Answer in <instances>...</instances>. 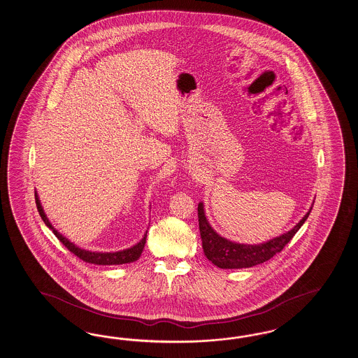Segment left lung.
Returning a JSON list of instances; mask_svg holds the SVG:
<instances>
[{
	"instance_id": "left-lung-1",
	"label": "left lung",
	"mask_w": 358,
	"mask_h": 358,
	"mask_svg": "<svg viewBox=\"0 0 358 358\" xmlns=\"http://www.w3.org/2000/svg\"><path fill=\"white\" fill-rule=\"evenodd\" d=\"M310 211L293 229H290L289 232L284 233L276 238H272L270 241L259 245H243L222 238V236L215 232L206 219L203 203H199L198 222L204 254L207 259L213 262L219 268H249L252 266L261 264L263 262L271 259L273 255H276L285 248V245L293 238V236L300 229L302 224L306 222Z\"/></svg>"
}]
</instances>
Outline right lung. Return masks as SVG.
Here are the masks:
<instances>
[{
  "label": "right lung",
  "mask_w": 358,
  "mask_h": 358,
  "mask_svg": "<svg viewBox=\"0 0 358 358\" xmlns=\"http://www.w3.org/2000/svg\"><path fill=\"white\" fill-rule=\"evenodd\" d=\"M35 201H36V206H38V211H39L40 216L43 219V222L47 224V227H49L55 236L57 237L59 242L68 249L69 252H73L74 255H77L79 259H82L86 263H92V264H101V266H112V264H125V263H131V262L136 261L141 254L143 252V248H145V237H147V233L145 234V237L142 238V241L138 242L136 246L130 248V249H126L122 252H87V250H83V249H79L74 243L68 241V238H65L62 234L59 233L52 227V224L49 222L45 213L41 208V204H40L39 198H38V194L35 193Z\"/></svg>",
  "instance_id": "obj_1"
}]
</instances>
